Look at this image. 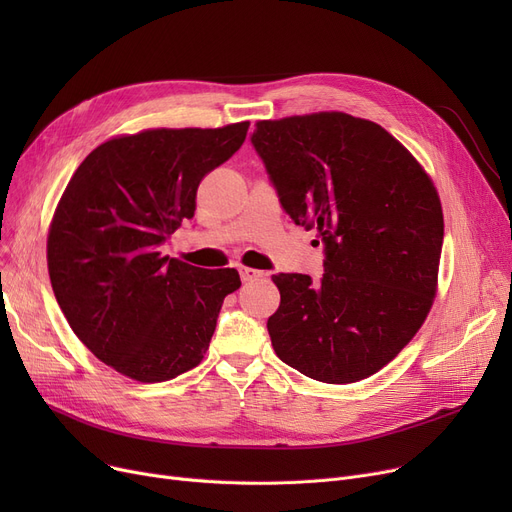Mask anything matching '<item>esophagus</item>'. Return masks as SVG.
Returning a JSON list of instances; mask_svg holds the SVG:
<instances>
[{"mask_svg":"<svg viewBox=\"0 0 512 512\" xmlns=\"http://www.w3.org/2000/svg\"><path fill=\"white\" fill-rule=\"evenodd\" d=\"M238 274H240V280H242V282H253V280L263 278V272H261V270H255V267H247V265H240V267H238Z\"/></svg>","mask_w":512,"mask_h":512,"instance_id":"obj_1","label":"esophagus"}]
</instances>
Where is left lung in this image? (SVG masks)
<instances>
[{
  "instance_id": "1",
  "label": "left lung",
  "mask_w": 512,
  "mask_h": 512,
  "mask_svg": "<svg viewBox=\"0 0 512 512\" xmlns=\"http://www.w3.org/2000/svg\"><path fill=\"white\" fill-rule=\"evenodd\" d=\"M253 145L290 218L326 245V274L272 276L276 355L353 384L388 365L438 292L444 215L434 180L388 130L344 112L259 120Z\"/></svg>"
}]
</instances>
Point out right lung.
Masks as SVG:
<instances>
[{
	"mask_svg": "<svg viewBox=\"0 0 512 512\" xmlns=\"http://www.w3.org/2000/svg\"><path fill=\"white\" fill-rule=\"evenodd\" d=\"M222 128H147L95 147L72 174L47 234L53 294L72 332L118 373L143 384L197 367L232 267L203 270L159 245L193 220L201 180L247 139Z\"/></svg>",
	"mask_w": 512,
	"mask_h": 512,
	"instance_id": "add662e5",
	"label": "right lung"
}]
</instances>
